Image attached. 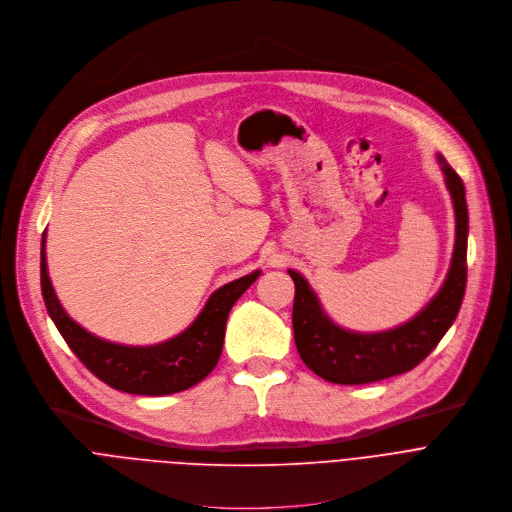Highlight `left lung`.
<instances>
[{
    "label": "left lung",
    "instance_id": "1",
    "mask_svg": "<svg viewBox=\"0 0 512 512\" xmlns=\"http://www.w3.org/2000/svg\"><path fill=\"white\" fill-rule=\"evenodd\" d=\"M450 191L456 240L448 274L440 290L420 313L405 323L373 333L351 331L337 325L300 272L288 268L296 294L292 306L294 343L300 359L325 381L339 385H361L401 375L422 363L448 333L458 317L466 290V248H468V208L466 189L458 173L444 155H436Z\"/></svg>",
    "mask_w": 512,
    "mask_h": 512
}]
</instances>
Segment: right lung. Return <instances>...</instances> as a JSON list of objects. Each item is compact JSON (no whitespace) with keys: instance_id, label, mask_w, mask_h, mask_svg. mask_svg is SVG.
Returning a JSON list of instances; mask_svg holds the SVG:
<instances>
[{"instance_id":"right-lung-1","label":"right lung","mask_w":512,"mask_h":512,"mask_svg":"<svg viewBox=\"0 0 512 512\" xmlns=\"http://www.w3.org/2000/svg\"><path fill=\"white\" fill-rule=\"evenodd\" d=\"M40 258L42 296L48 315L72 353L100 381L135 395H169L208 377L220 361L232 306L262 274V270H254L220 286L203 304L195 321L179 335L155 345H123L92 335L64 311L48 274L46 232Z\"/></svg>"}]
</instances>
